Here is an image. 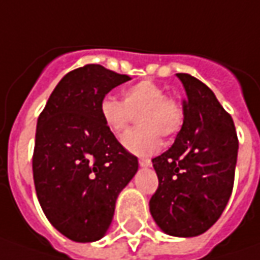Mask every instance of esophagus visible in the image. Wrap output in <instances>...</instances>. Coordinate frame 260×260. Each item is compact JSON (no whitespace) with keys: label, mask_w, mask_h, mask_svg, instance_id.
<instances>
[{"label":"esophagus","mask_w":260,"mask_h":260,"mask_svg":"<svg viewBox=\"0 0 260 260\" xmlns=\"http://www.w3.org/2000/svg\"><path fill=\"white\" fill-rule=\"evenodd\" d=\"M139 164H140V166H143V168H147V166L152 165V160L150 159H146V157H140L139 159Z\"/></svg>","instance_id":"1"}]
</instances>
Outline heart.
Instances as JSON below:
<instances>
[{"label": "heart", "mask_w": 260, "mask_h": 260, "mask_svg": "<svg viewBox=\"0 0 260 260\" xmlns=\"http://www.w3.org/2000/svg\"><path fill=\"white\" fill-rule=\"evenodd\" d=\"M140 127L127 132L121 143L127 150L137 155H152L160 147V135L175 136L184 124L185 111L182 104L168 96L166 91L152 81H140L123 91V101L113 95H105L100 103V115L107 128L121 135L132 123Z\"/></svg>", "instance_id": "1"}]
</instances>
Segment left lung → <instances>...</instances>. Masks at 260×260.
<instances>
[{
	"mask_svg": "<svg viewBox=\"0 0 260 260\" xmlns=\"http://www.w3.org/2000/svg\"><path fill=\"white\" fill-rule=\"evenodd\" d=\"M186 98L175 143L152 159L159 186L150 214L166 235H203L224 211L233 191L239 140L232 115L200 79L178 74Z\"/></svg>",
	"mask_w": 260,
	"mask_h": 260,
	"instance_id": "left-lung-1",
	"label": "left lung"
}]
</instances>
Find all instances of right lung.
Listing matches in <instances>:
<instances>
[{"mask_svg":"<svg viewBox=\"0 0 260 260\" xmlns=\"http://www.w3.org/2000/svg\"><path fill=\"white\" fill-rule=\"evenodd\" d=\"M130 81L101 65L66 74L39 115L33 179L40 207L57 232L74 242H95L113 221L115 201L139 169L107 128L100 103Z\"/></svg>","mask_w":260,"mask_h":260,"instance_id":"right-lung-1","label":"right lung"}]
</instances>
